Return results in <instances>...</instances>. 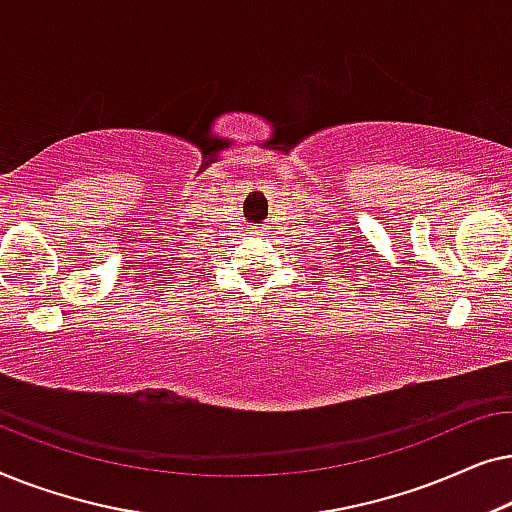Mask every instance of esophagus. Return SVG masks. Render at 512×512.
Wrapping results in <instances>:
<instances>
[{
  "label": "esophagus",
  "mask_w": 512,
  "mask_h": 512,
  "mask_svg": "<svg viewBox=\"0 0 512 512\" xmlns=\"http://www.w3.org/2000/svg\"><path fill=\"white\" fill-rule=\"evenodd\" d=\"M256 233H261V230H256Z\"/></svg>",
  "instance_id": "obj_1"
}]
</instances>
